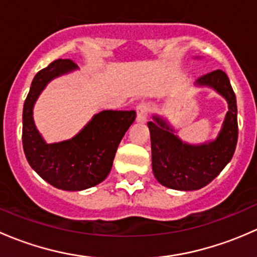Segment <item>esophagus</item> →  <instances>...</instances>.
<instances>
[{
    "label": "esophagus",
    "mask_w": 257,
    "mask_h": 257,
    "mask_svg": "<svg viewBox=\"0 0 257 257\" xmlns=\"http://www.w3.org/2000/svg\"><path fill=\"white\" fill-rule=\"evenodd\" d=\"M136 110L137 121H138V123H144V121H147L148 114H149V108H148V105L145 104V103H141V104L137 105Z\"/></svg>",
    "instance_id": "1"
}]
</instances>
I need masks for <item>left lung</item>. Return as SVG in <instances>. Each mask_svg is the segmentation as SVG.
Returning a JSON list of instances; mask_svg holds the SVG:
<instances>
[{"mask_svg": "<svg viewBox=\"0 0 257 257\" xmlns=\"http://www.w3.org/2000/svg\"><path fill=\"white\" fill-rule=\"evenodd\" d=\"M195 85L211 88L227 102V112L216 138L190 144L181 141L163 116L153 115V121H148L154 177L174 190H198L208 185L229 164L237 143L236 97L225 72L217 69L205 74Z\"/></svg>", "mask_w": 257, "mask_h": 257, "instance_id": "left-lung-1", "label": "left lung"}]
</instances>
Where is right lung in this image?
<instances>
[{
	"label": "right lung",
	"instance_id": "right-lung-1",
	"mask_svg": "<svg viewBox=\"0 0 257 257\" xmlns=\"http://www.w3.org/2000/svg\"><path fill=\"white\" fill-rule=\"evenodd\" d=\"M78 69L71 59H57L35 76L23 104L22 143L28 164L54 188L80 191L102 183L136 110H102L71 139L47 143L33 120V107L51 80Z\"/></svg>",
	"mask_w": 257,
	"mask_h": 257
}]
</instances>
